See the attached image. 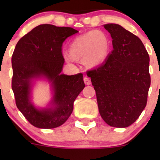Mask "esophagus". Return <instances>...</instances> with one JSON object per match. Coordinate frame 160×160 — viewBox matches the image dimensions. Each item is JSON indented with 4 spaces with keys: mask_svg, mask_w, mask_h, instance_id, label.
I'll return each instance as SVG.
<instances>
[{
    "mask_svg": "<svg viewBox=\"0 0 160 160\" xmlns=\"http://www.w3.org/2000/svg\"><path fill=\"white\" fill-rule=\"evenodd\" d=\"M83 81L85 82L86 85H90L91 84V80H89V78H87V77H84Z\"/></svg>",
    "mask_w": 160,
    "mask_h": 160,
    "instance_id": "esophagus-1",
    "label": "esophagus"
}]
</instances>
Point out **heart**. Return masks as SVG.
<instances>
[{"label":"heart","mask_w":160,"mask_h":160,"mask_svg":"<svg viewBox=\"0 0 160 160\" xmlns=\"http://www.w3.org/2000/svg\"><path fill=\"white\" fill-rule=\"evenodd\" d=\"M111 51V41L105 34L98 31H90L77 37L69 46V55H65L67 62L82 59L89 68L102 65Z\"/></svg>","instance_id":"obj_1"}]
</instances>
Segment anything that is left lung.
I'll return each mask as SVG.
<instances>
[{
    "mask_svg": "<svg viewBox=\"0 0 160 160\" xmlns=\"http://www.w3.org/2000/svg\"><path fill=\"white\" fill-rule=\"evenodd\" d=\"M113 49L104 63L87 72L106 123L126 128L146 107L150 86V57L142 41L117 24H106Z\"/></svg>",
    "mask_w": 160,
    "mask_h": 160,
    "instance_id": "left-lung-1",
    "label": "left lung"
}]
</instances>
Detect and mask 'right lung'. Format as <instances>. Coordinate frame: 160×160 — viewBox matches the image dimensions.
I'll list each match as a JSON object with an SVG mask.
<instances>
[{
  "instance_id": "right-lung-1",
  "label": "right lung",
  "mask_w": 160,
  "mask_h": 160,
  "mask_svg": "<svg viewBox=\"0 0 160 160\" xmlns=\"http://www.w3.org/2000/svg\"><path fill=\"white\" fill-rule=\"evenodd\" d=\"M78 31L70 27L40 25L18 41L12 56V89L16 104L35 127L53 128L65 123L74 102L85 87L82 74H61L65 59L62 43ZM45 77L51 82L53 97L50 108L38 109L30 100L32 80Z\"/></svg>"
}]
</instances>
